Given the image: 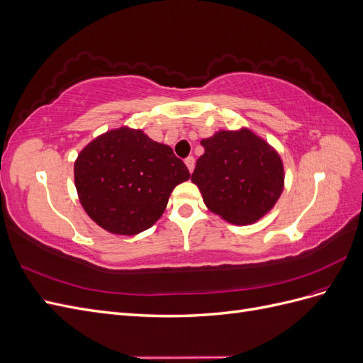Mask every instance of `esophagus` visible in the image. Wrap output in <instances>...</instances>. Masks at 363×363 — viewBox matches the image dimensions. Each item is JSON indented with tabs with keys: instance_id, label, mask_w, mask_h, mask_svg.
<instances>
[{
	"instance_id": "1",
	"label": "esophagus",
	"mask_w": 363,
	"mask_h": 363,
	"mask_svg": "<svg viewBox=\"0 0 363 363\" xmlns=\"http://www.w3.org/2000/svg\"><path fill=\"white\" fill-rule=\"evenodd\" d=\"M184 163H186V167H188L189 172H192V171H194V167H195V159H194L192 156H189L188 159L184 160Z\"/></svg>"
}]
</instances>
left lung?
<instances>
[{
  "instance_id": "obj_1",
  "label": "left lung",
  "mask_w": 363,
  "mask_h": 363,
  "mask_svg": "<svg viewBox=\"0 0 363 363\" xmlns=\"http://www.w3.org/2000/svg\"><path fill=\"white\" fill-rule=\"evenodd\" d=\"M204 155L191 180L211 211L225 221L256 223L276 204L283 191V163L265 140L250 130L218 131L203 139Z\"/></svg>"
}]
</instances>
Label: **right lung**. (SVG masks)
I'll return each instance as SVG.
<instances>
[{"label": "right lung", "mask_w": 363, "mask_h": 363, "mask_svg": "<svg viewBox=\"0 0 363 363\" xmlns=\"http://www.w3.org/2000/svg\"><path fill=\"white\" fill-rule=\"evenodd\" d=\"M189 177L171 147L127 127L94 139L74 164L75 188L86 213L116 235L150 228L167 208L172 189Z\"/></svg>", "instance_id": "1"}]
</instances>
